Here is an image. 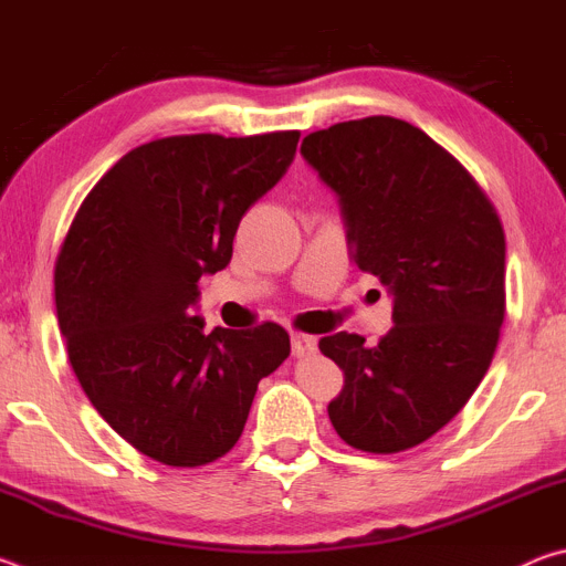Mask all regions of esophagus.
I'll use <instances>...</instances> for the list:
<instances>
[{"instance_id": "34e87169", "label": "esophagus", "mask_w": 566, "mask_h": 566, "mask_svg": "<svg viewBox=\"0 0 566 566\" xmlns=\"http://www.w3.org/2000/svg\"><path fill=\"white\" fill-rule=\"evenodd\" d=\"M314 349H317V337H312V334H300V332L292 334V352L296 357L312 354Z\"/></svg>"}]
</instances>
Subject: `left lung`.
<instances>
[{
    "label": "left lung",
    "mask_w": 566,
    "mask_h": 566,
    "mask_svg": "<svg viewBox=\"0 0 566 566\" xmlns=\"http://www.w3.org/2000/svg\"><path fill=\"white\" fill-rule=\"evenodd\" d=\"M302 155L337 191L352 260L395 294V327L319 339L344 371L337 434L369 454L427 442L490 369L506 310L504 229L476 179L415 124L364 117L306 134Z\"/></svg>",
    "instance_id": "1"
}]
</instances>
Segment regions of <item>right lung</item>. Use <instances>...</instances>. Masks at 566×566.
I'll return each mask as SVG.
<instances>
[{"instance_id":"obj_1","label":"right lung","mask_w":566,"mask_h":566,"mask_svg":"<svg viewBox=\"0 0 566 566\" xmlns=\"http://www.w3.org/2000/svg\"><path fill=\"white\" fill-rule=\"evenodd\" d=\"M296 142V129L147 142L92 187L56 254L74 375L114 432L161 464L224 457L260 379L290 357L280 324L205 334L189 310L199 276L232 260L239 219L282 179Z\"/></svg>"}]
</instances>
